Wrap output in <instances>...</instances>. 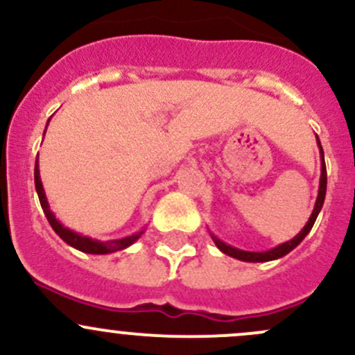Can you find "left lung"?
<instances>
[{"instance_id":"1","label":"left lung","mask_w":355,"mask_h":355,"mask_svg":"<svg viewBox=\"0 0 355 355\" xmlns=\"http://www.w3.org/2000/svg\"><path fill=\"white\" fill-rule=\"evenodd\" d=\"M316 141H318L320 155H322V177H320V189H318V197H316V202H315V209H313L311 216H309L308 223H306V226L303 227V230H301L300 233H297L296 236L293 238V240L286 241V243L275 246V248H272V250H267V252H245V250H238V248H234V246L226 245L225 241L218 240V238H216L214 234H212V240H214L216 246H218V248L221 250L223 253H226V255L233 257V259L243 260V262H268V260L281 259V257L287 255V253H289L291 250L296 248V246L300 245L301 241L304 240L306 234H308L309 231H311L313 225H315L316 218H318V212L322 211L323 202H325V193H327V166H325V156H323V148H322V144H320L318 137H316Z\"/></svg>"}]
</instances>
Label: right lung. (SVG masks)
Segmentation results:
<instances>
[{
  "instance_id": "add662e5",
  "label": "right lung",
  "mask_w": 355,
  "mask_h": 355,
  "mask_svg": "<svg viewBox=\"0 0 355 355\" xmlns=\"http://www.w3.org/2000/svg\"><path fill=\"white\" fill-rule=\"evenodd\" d=\"M44 134H46V132H44ZM33 175H35V190H37V193H39L40 206H42V211H44V214H46L47 221H49V225L52 226V230H54L55 233H58L59 236H61L62 240L66 241V243L73 246V248L80 250V252H85V253H93V255H105V253L119 252V250L128 248V246L132 245L134 241H136L137 238H139L141 234H143V231H139V233H134V234H130V236L121 238V240L98 241V240H92V238H88V236H83V234L76 233V231H71L69 227L62 226L61 223H59L58 219H55L54 212L51 211L49 202H47L46 192H44L42 182H40L39 155H37L35 171H33Z\"/></svg>"
}]
</instances>
